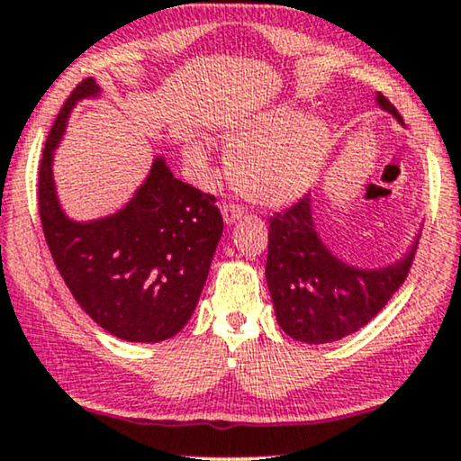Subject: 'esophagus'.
I'll return each mask as SVG.
<instances>
[{
    "instance_id": "34e87169",
    "label": "esophagus",
    "mask_w": 461,
    "mask_h": 461,
    "mask_svg": "<svg viewBox=\"0 0 461 461\" xmlns=\"http://www.w3.org/2000/svg\"><path fill=\"white\" fill-rule=\"evenodd\" d=\"M221 212H223L225 223L231 225V223H236V221L242 217L244 208L238 206V204H223V206H221Z\"/></svg>"
}]
</instances>
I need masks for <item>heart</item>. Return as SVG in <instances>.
Here are the masks:
<instances>
[{
    "label": "heart",
    "instance_id": "1",
    "mask_svg": "<svg viewBox=\"0 0 461 461\" xmlns=\"http://www.w3.org/2000/svg\"><path fill=\"white\" fill-rule=\"evenodd\" d=\"M223 140L231 183L244 198L263 206L286 204L308 192L329 153L327 128L291 109L231 126ZM185 162L194 175H206V153L198 143H187Z\"/></svg>",
    "mask_w": 461,
    "mask_h": 461
}]
</instances>
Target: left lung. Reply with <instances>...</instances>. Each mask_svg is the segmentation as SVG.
I'll list each match as a JSON object with an SVG mask.
<instances>
[{"label":"left lung","instance_id":"obj_1","mask_svg":"<svg viewBox=\"0 0 461 461\" xmlns=\"http://www.w3.org/2000/svg\"><path fill=\"white\" fill-rule=\"evenodd\" d=\"M384 112L402 124L401 113L384 95ZM417 250L377 269L354 267L330 253L312 219V200L305 195L269 219L266 280L276 321L293 339L330 343L356 333L371 322L407 278Z\"/></svg>","mask_w":461,"mask_h":461}]
</instances>
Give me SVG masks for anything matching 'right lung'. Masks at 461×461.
Here are the masks:
<instances>
[{"instance_id":"1","label":"right lung","mask_w":461,"mask_h":461,"mask_svg":"<svg viewBox=\"0 0 461 461\" xmlns=\"http://www.w3.org/2000/svg\"><path fill=\"white\" fill-rule=\"evenodd\" d=\"M98 92L92 77L79 82L48 134L38 179L41 227L67 288L98 327L126 341H164L198 305L223 217L214 195L176 179L164 158L153 159L122 211L88 223L67 217L54 189V149L71 109Z\"/></svg>"}]
</instances>
